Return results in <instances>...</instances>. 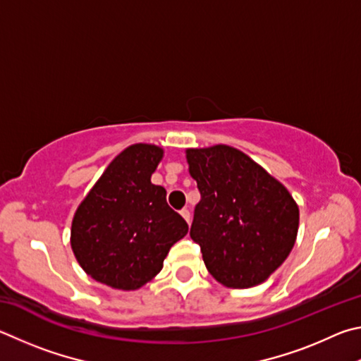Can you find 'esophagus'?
<instances>
[{
	"instance_id": "1",
	"label": "esophagus",
	"mask_w": 361,
	"mask_h": 361,
	"mask_svg": "<svg viewBox=\"0 0 361 361\" xmlns=\"http://www.w3.org/2000/svg\"><path fill=\"white\" fill-rule=\"evenodd\" d=\"M180 216L185 219V222H187V224H190V220H192V214H190V211L185 209V207H184V209L180 211Z\"/></svg>"
}]
</instances>
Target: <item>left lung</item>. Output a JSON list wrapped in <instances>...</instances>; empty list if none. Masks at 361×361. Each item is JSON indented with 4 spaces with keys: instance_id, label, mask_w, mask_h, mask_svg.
Instances as JSON below:
<instances>
[{
    "instance_id": "1",
    "label": "left lung",
    "mask_w": 361,
    "mask_h": 361,
    "mask_svg": "<svg viewBox=\"0 0 361 361\" xmlns=\"http://www.w3.org/2000/svg\"><path fill=\"white\" fill-rule=\"evenodd\" d=\"M201 195L190 238L214 279L231 288L267 281L293 249L298 206L281 182L228 145L188 149Z\"/></svg>"
}]
</instances>
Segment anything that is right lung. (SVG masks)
Segmentation results:
<instances>
[{"label": "right lung", "mask_w": 361, "mask_h": 361, "mask_svg": "<svg viewBox=\"0 0 361 361\" xmlns=\"http://www.w3.org/2000/svg\"><path fill=\"white\" fill-rule=\"evenodd\" d=\"M163 150L135 144L114 158L75 211L71 247L87 274L118 290H136L160 273L188 225L150 182Z\"/></svg>", "instance_id": "1"}]
</instances>
